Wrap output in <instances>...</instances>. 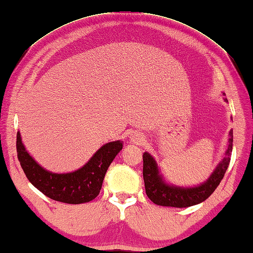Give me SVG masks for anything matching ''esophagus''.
Here are the masks:
<instances>
[{"label": "esophagus", "instance_id": "34e87169", "mask_svg": "<svg viewBox=\"0 0 253 253\" xmlns=\"http://www.w3.org/2000/svg\"><path fill=\"white\" fill-rule=\"evenodd\" d=\"M131 140L137 142V144H140L141 145V144H144L145 138H144V136H141L140 134H135L134 136L131 137Z\"/></svg>", "mask_w": 253, "mask_h": 253}]
</instances>
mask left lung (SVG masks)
<instances>
[{"mask_svg": "<svg viewBox=\"0 0 253 253\" xmlns=\"http://www.w3.org/2000/svg\"><path fill=\"white\" fill-rule=\"evenodd\" d=\"M223 95L226 94L223 93ZM232 141L233 131L230 130L227 149L221 162L217 165L212 173L205 182L195 187H179L172 185V183H168L160 172L155 158L146 151L142 155V160H144L142 176H144L146 195L154 204L164 207L186 208V207L201 204L207 198H209L215 190V188L219 186L220 181L222 180L229 163H230Z\"/></svg>", "mask_w": 253, "mask_h": 253, "instance_id": "left-lung-1", "label": "left lung"}]
</instances>
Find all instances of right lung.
<instances>
[{
  "instance_id": "1",
  "label": "right lung",
  "mask_w": 253,
  "mask_h": 253,
  "mask_svg": "<svg viewBox=\"0 0 253 253\" xmlns=\"http://www.w3.org/2000/svg\"><path fill=\"white\" fill-rule=\"evenodd\" d=\"M122 149L121 140L107 142L80 169L56 173L46 170L36 163L22 142L20 131L16 136L17 158L32 185L50 199L72 205L89 203L98 196L105 173Z\"/></svg>"
}]
</instances>
